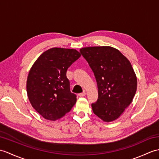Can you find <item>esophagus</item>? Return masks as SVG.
I'll list each match as a JSON object with an SVG mask.
<instances>
[{"label":"esophagus","instance_id":"1","mask_svg":"<svg viewBox=\"0 0 159 159\" xmlns=\"http://www.w3.org/2000/svg\"><path fill=\"white\" fill-rule=\"evenodd\" d=\"M86 95V92L85 91H83V92H82V93H79V95L80 97H83V96H84V95Z\"/></svg>","mask_w":159,"mask_h":159}]
</instances>
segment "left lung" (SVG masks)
Wrapping results in <instances>:
<instances>
[{
    "label": "left lung",
    "instance_id": "obj_1",
    "mask_svg": "<svg viewBox=\"0 0 159 159\" xmlns=\"http://www.w3.org/2000/svg\"><path fill=\"white\" fill-rule=\"evenodd\" d=\"M93 72L98 99L91 104L93 113L106 122L118 119L134 99L137 78L130 61L111 47H90L80 49Z\"/></svg>",
    "mask_w": 159,
    "mask_h": 159
}]
</instances>
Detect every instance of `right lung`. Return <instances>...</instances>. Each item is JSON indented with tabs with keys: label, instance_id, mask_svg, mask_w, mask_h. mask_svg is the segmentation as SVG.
I'll use <instances>...</instances> for the list:
<instances>
[{
	"label": "right lung",
	"instance_id": "right-lung-1",
	"mask_svg": "<svg viewBox=\"0 0 159 159\" xmlns=\"http://www.w3.org/2000/svg\"><path fill=\"white\" fill-rule=\"evenodd\" d=\"M80 57L75 49L51 48L40 55L29 72L27 93L32 107L45 119L55 120L70 111L76 102L66 76Z\"/></svg>",
	"mask_w": 159,
	"mask_h": 159
}]
</instances>
